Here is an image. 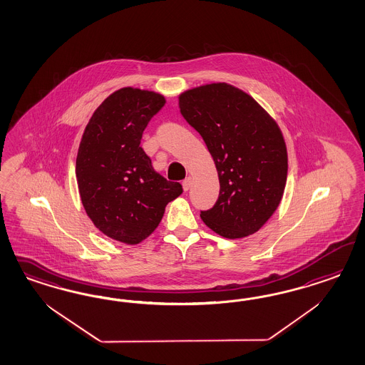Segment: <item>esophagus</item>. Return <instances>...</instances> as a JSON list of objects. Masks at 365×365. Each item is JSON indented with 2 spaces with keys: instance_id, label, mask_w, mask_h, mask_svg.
<instances>
[{
  "instance_id": "1",
  "label": "esophagus",
  "mask_w": 365,
  "mask_h": 365,
  "mask_svg": "<svg viewBox=\"0 0 365 365\" xmlns=\"http://www.w3.org/2000/svg\"><path fill=\"white\" fill-rule=\"evenodd\" d=\"M191 182H192V179L190 177L186 178V179L183 180L182 186H183V190H185V191H188V190H190V187H191Z\"/></svg>"
}]
</instances>
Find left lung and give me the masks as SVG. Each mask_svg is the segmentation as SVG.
I'll return each instance as SVG.
<instances>
[{
	"mask_svg": "<svg viewBox=\"0 0 365 365\" xmlns=\"http://www.w3.org/2000/svg\"><path fill=\"white\" fill-rule=\"evenodd\" d=\"M179 108L209 148L220 197L200 218L225 238L258 232L277 210L287 185V144L276 120L250 95L211 83L179 95Z\"/></svg>",
	"mask_w": 365,
	"mask_h": 365,
	"instance_id": "8db88e82",
	"label": "left lung"
}]
</instances>
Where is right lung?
<instances>
[{"instance_id": "1", "label": "right lung", "mask_w": 365, "mask_h": 365, "mask_svg": "<svg viewBox=\"0 0 365 365\" xmlns=\"http://www.w3.org/2000/svg\"><path fill=\"white\" fill-rule=\"evenodd\" d=\"M165 103L153 91L118 89L83 133L76 158L81 203L93 225L115 241L142 242L162 221L167 203L183 191L155 171L140 147L144 128Z\"/></svg>"}]
</instances>
